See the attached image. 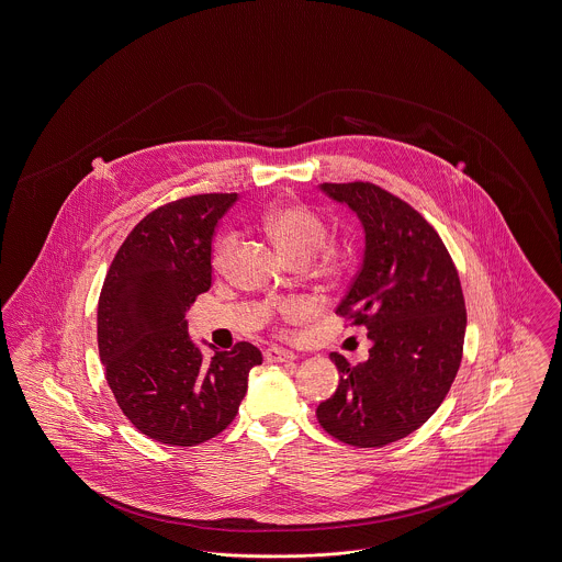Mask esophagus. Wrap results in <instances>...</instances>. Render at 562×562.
I'll list each match as a JSON object with an SVG mask.
<instances>
[{"instance_id": "obj_1", "label": "esophagus", "mask_w": 562, "mask_h": 562, "mask_svg": "<svg viewBox=\"0 0 562 562\" xmlns=\"http://www.w3.org/2000/svg\"><path fill=\"white\" fill-rule=\"evenodd\" d=\"M297 356L293 351L280 349V347H269L265 349V360L267 362H293Z\"/></svg>"}]
</instances>
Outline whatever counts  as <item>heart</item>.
<instances>
[{"label":"heart","instance_id":"heart-1","mask_svg":"<svg viewBox=\"0 0 562 562\" xmlns=\"http://www.w3.org/2000/svg\"><path fill=\"white\" fill-rule=\"evenodd\" d=\"M262 231L267 237L295 262H306L311 256L321 250L327 241V226L321 215L304 204H276L262 215ZM235 248L233 235H222L213 248V267L224 269ZM325 269L338 267V256L334 251H325L323 256ZM276 311L289 318L302 316L308 312L304 302H286L278 304Z\"/></svg>","mask_w":562,"mask_h":562}]
</instances>
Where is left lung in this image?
<instances>
[{
    "label": "left lung",
    "mask_w": 562,
    "mask_h": 562,
    "mask_svg": "<svg viewBox=\"0 0 562 562\" xmlns=\"http://www.w3.org/2000/svg\"><path fill=\"white\" fill-rule=\"evenodd\" d=\"M364 228L362 267L336 314L369 329V360L331 362L340 383L316 407L336 439L379 448L414 434L446 398L463 356L465 302L436 228L405 200L373 183H323Z\"/></svg>",
    "instance_id": "obj_1"
}]
</instances>
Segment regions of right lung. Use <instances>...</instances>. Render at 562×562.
Masks as SVG:
<instances>
[{
    "label": "right lung",
    "instance_id": "right-lung-1",
    "mask_svg": "<svg viewBox=\"0 0 562 562\" xmlns=\"http://www.w3.org/2000/svg\"><path fill=\"white\" fill-rule=\"evenodd\" d=\"M237 193H198L148 213L105 276L97 340L105 379L144 436L195 446L222 434L262 364L250 342L202 356L186 312L211 289V244Z\"/></svg>",
    "mask_w": 562,
    "mask_h": 562
}]
</instances>
